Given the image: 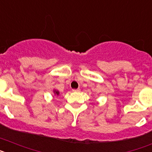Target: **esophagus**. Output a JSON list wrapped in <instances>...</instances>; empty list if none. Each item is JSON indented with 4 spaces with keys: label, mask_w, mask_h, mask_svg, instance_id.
Returning a JSON list of instances; mask_svg holds the SVG:
<instances>
[{
    "label": "esophagus",
    "mask_w": 152,
    "mask_h": 152,
    "mask_svg": "<svg viewBox=\"0 0 152 152\" xmlns=\"http://www.w3.org/2000/svg\"><path fill=\"white\" fill-rule=\"evenodd\" d=\"M72 92H74V93H79V92H80V89H74V90H72Z\"/></svg>",
    "instance_id": "34e87169"
}]
</instances>
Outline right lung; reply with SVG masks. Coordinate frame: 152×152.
<instances>
[{
    "mask_svg": "<svg viewBox=\"0 0 152 152\" xmlns=\"http://www.w3.org/2000/svg\"><path fill=\"white\" fill-rule=\"evenodd\" d=\"M53 92H54V94H56V95H57V96H58V95H59V92H58V90H54V91H53Z\"/></svg>",
    "mask_w": 152,
    "mask_h": 152,
    "instance_id": "1",
    "label": "right lung"
}]
</instances>
